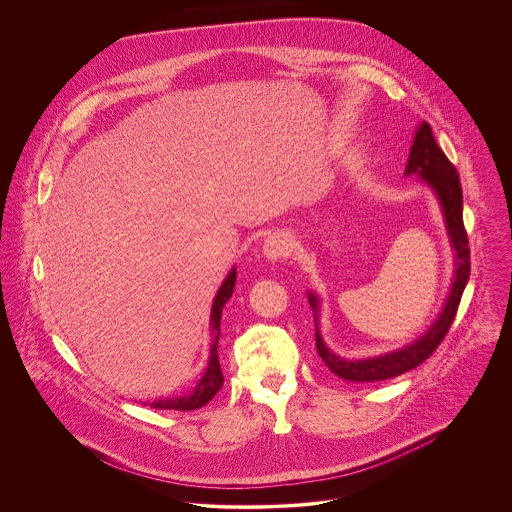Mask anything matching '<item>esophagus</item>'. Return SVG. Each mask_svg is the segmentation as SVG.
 <instances>
[{
    "label": "esophagus",
    "instance_id": "1",
    "mask_svg": "<svg viewBox=\"0 0 512 512\" xmlns=\"http://www.w3.org/2000/svg\"><path fill=\"white\" fill-rule=\"evenodd\" d=\"M292 238L286 232H274L264 240L262 254L270 262H280L292 254Z\"/></svg>",
    "mask_w": 512,
    "mask_h": 512
}]
</instances>
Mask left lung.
<instances>
[{"instance_id":"1","label":"left lung","mask_w":512,"mask_h":512,"mask_svg":"<svg viewBox=\"0 0 512 512\" xmlns=\"http://www.w3.org/2000/svg\"><path fill=\"white\" fill-rule=\"evenodd\" d=\"M404 175H418L420 181L426 183V187H430L438 199L443 222H445V230L449 236V244L453 250V260H455L451 288H449L447 299H445L436 321L428 327V331L424 335H420L416 341L404 345L402 349H396V351H390L384 355H376V357L355 359V361L345 359L327 347V343L323 341V337L319 333L321 301H319L317 293L307 292L309 305L315 315L313 319H315L317 353L333 374H337L345 380H351V382L386 380V378H394L398 374H404V372L422 365L438 349L445 333L449 331V327L455 319L463 290L469 282L471 264H469L467 232L463 226V193H461L459 175H457L455 167L451 165V161L445 157V153L436 144L428 122H422L416 130Z\"/></svg>"}]
</instances>
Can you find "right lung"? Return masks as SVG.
I'll return each mask as SVG.
<instances>
[{
  "instance_id": "1",
  "label": "right lung",
  "mask_w": 512,
  "mask_h": 512,
  "mask_svg": "<svg viewBox=\"0 0 512 512\" xmlns=\"http://www.w3.org/2000/svg\"><path fill=\"white\" fill-rule=\"evenodd\" d=\"M234 282H236V268H232L228 272V276L224 278L219 292L213 299V307H211V351H209V365L205 368L201 380L197 382V386L185 394V396H177V398H163V400H155L149 406L157 408V410H197L203 408L205 404H209L215 394L219 392L224 376L220 370L219 363V337H220V317H222V307L224 303L230 299V295L234 292Z\"/></svg>"
}]
</instances>
